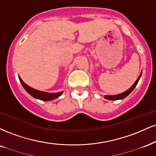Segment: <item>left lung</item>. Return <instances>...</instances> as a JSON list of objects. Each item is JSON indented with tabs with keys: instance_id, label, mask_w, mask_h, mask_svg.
Here are the masks:
<instances>
[{
	"instance_id": "8db88e82",
	"label": "left lung",
	"mask_w": 156,
	"mask_h": 156,
	"mask_svg": "<svg viewBox=\"0 0 156 156\" xmlns=\"http://www.w3.org/2000/svg\"><path fill=\"white\" fill-rule=\"evenodd\" d=\"M142 76V72L140 73V75L139 76L138 78L136 79V81L134 82V83L129 88V89H127L126 91H125L124 92H122L121 94H116V95H105L104 98L106 99H108V100H119V99H123L126 97L129 94H131V92L134 90V89L136 87V86L137 85L139 80H140V78H141Z\"/></svg>"
}]
</instances>
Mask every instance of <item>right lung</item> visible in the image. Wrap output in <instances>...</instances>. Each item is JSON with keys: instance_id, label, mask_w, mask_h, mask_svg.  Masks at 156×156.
Segmentation results:
<instances>
[{"instance_id": "1", "label": "right lung", "mask_w": 156, "mask_h": 156, "mask_svg": "<svg viewBox=\"0 0 156 156\" xmlns=\"http://www.w3.org/2000/svg\"><path fill=\"white\" fill-rule=\"evenodd\" d=\"M19 79H20V82H21L22 86L24 87V89L27 91V92L30 94L32 97H33L35 99H40L42 101H51L55 99L57 97H59L62 94L63 91H60V92L57 93H48V92H45V91H39V90L35 89L33 88L30 87L28 85H27L23 80H22V78L19 76Z\"/></svg>"}]
</instances>
